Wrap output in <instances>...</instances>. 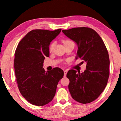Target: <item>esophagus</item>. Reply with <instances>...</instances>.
I'll list each match as a JSON object with an SVG mask.
<instances>
[{
    "instance_id": "esophagus-1",
    "label": "esophagus",
    "mask_w": 121,
    "mask_h": 121,
    "mask_svg": "<svg viewBox=\"0 0 121 121\" xmlns=\"http://www.w3.org/2000/svg\"><path fill=\"white\" fill-rule=\"evenodd\" d=\"M64 76H66V74H67V73H68V71H67V70H64Z\"/></svg>"
}]
</instances>
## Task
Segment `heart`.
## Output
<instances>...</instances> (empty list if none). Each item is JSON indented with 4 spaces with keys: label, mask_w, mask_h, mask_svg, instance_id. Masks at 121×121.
<instances>
[{
    "label": "heart",
    "mask_w": 121,
    "mask_h": 121,
    "mask_svg": "<svg viewBox=\"0 0 121 121\" xmlns=\"http://www.w3.org/2000/svg\"><path fill=\"white\" fill-rule=\"evenodd\" d=\"M70 41H71L68 40V39H64V40L62 41V42H63L64 45H65L66 43H67L68 42H70ZM55 45H56L55 42H52L50 44L49 46V51L50 52H52L53 51V48H54V47H55Z\"/></svg>",
    "instance_id": "1"
}]
</instances>
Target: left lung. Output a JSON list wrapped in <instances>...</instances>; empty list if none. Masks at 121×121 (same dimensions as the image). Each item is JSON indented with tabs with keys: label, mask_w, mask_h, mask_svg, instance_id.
Returning a JSON list of instances; mask_svg holds the SVG:
<instances>
[{
	"label": "left lung",
	"mask_w": 121,
	"mask_h": 121,
	"mask_svg": "<svg viewBox=\"0 0 121 121\" xmlns=\"http://www.w3.org/2000/svg\"><path fill=\"white\" fill-rule=\"evenodd\" d=\"M62 32L77 44L76 59L86 62L84 73L70 70L66 76L69 79V90L72 98L80 103L94 101L103 92L109 75V58L105 45L100 36L93 29L77 27Z\"/></svg>",
	"instance_id": "left-lung-1"
}]
</instances>
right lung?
<instances>
[{
    "instance_id": "add662e5",
    "label": "right lung",
    "mask_w": 121,
    "mask_h": 121,
    "mask_svg": "<svg viewBox=\"0 0 121 121\" xmlns=\"http://www.w3.org/2000/svg\"><path fill=\"white\" fill-rule=\"evenodd\" d=\"M55 30H34L21 39L15 52L14 71L20 93L32 104L42 106L52 100L64 71L55 68L46 72L43 68L49 57L50 43L60 33Z\"/></svg>"
}]
</instances>
